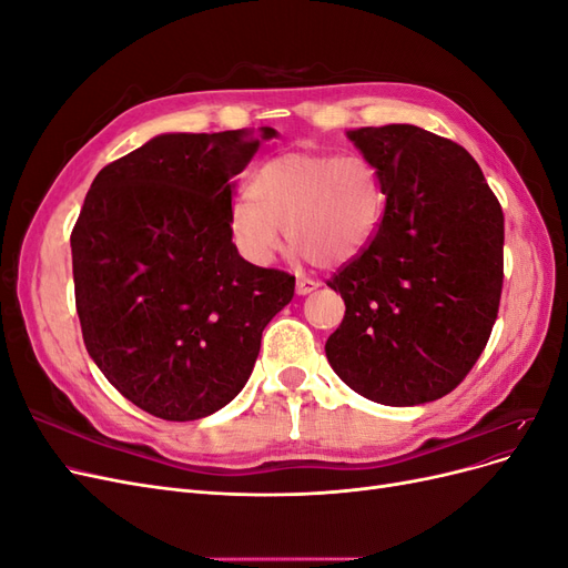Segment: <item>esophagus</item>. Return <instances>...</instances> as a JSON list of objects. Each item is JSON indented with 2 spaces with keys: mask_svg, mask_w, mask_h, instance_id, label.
Wrapping results in <instances>:
<instances>
[{
  "mask_svg": "<svg viewBox=\"0 0 568 568\" xmlns=\"http://www.w3.org/2000/svg\"><path fill=\"white\" fill-rule=\"evenodd\" d=\"M320 286V282L311 280V277H298L296 282V294L298 296H305V294H313V291Z\"/></svg>",
  "mask_w": 568,
  "mask_h": 568,
  "instance_id": "obj_1",
  "label": "esophagus"
}]
</instances>
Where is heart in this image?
I'll list each match as a JSON object with an SVG mask.
<instances>
[{
	"label": "heart",
	"instance_id": "heart-1",
	"mask_svg": "<svg viewBox=\"0 0 568 568\" xmlns=\"http://www.w3.org/2000/svg\"><path fill=\"white\" fill-rule=\"evenodd\" d=\"M382 186L359 156L286 151L255 168L248 196L232 201L227 227L239 255L270 265L286 239L317 265L348 263L379 225Z\"/></svg>",
	"mask_w": 568,
	"mask_h": 568
}]
</instances>
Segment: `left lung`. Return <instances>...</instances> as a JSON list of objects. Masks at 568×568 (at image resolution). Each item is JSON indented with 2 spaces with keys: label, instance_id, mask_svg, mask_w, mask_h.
Segmentation results:
<instances>
[{
  "label": "left lung",
  "instance_id": "left-lung-1",
  "mask_svg": "<svg viewBox=\"0 0 568 568\" xmlns=\"http://www.w3.org/2000/svg\"><path fill=\"white\" fill-rule=\"evenodd\" d=\"M386 211L326 282L346 303L326 359L367 400L407 407L455 390L484 353L505 280V215L467 149L415 125L348 132Z\"/></svg>",
  "mask_w": 568,
  "mask_h": 568
}]
</instances>
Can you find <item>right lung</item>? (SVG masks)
<instances>
[{
    "label": "right lung",
    "instance_id": "add662e5",
    "mask_svg": "<svg viewBox=\"0 0 568 568\" xmlns=\"http://www.w3.org/2000/svg\"><path fill=\"white\" fill-rule=\"evenodd\" d=\"M277 134L263 128V140ZM246 130L161 134L101 168L71 234L84 348L130 403L165 422L225 407L253 372L296 277L232 244Z\"/></svg>",
    "mask_w": 568,
    "mask_h": 568
}]
</instances>
